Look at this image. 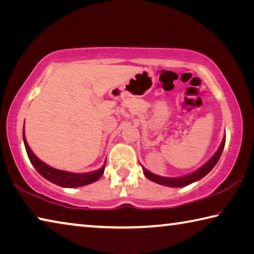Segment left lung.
<instances>
[{
	"instance_id": "8db88e82",
	"label": "left lung",
	"mask_w": 254,
	"mask_h": 254,
	"mask_svg": "<svg viewBox=\"0 0 254 254\" xmlns=\"http://www.w3.org/2000/svg\"><path fill=\"white\" fill-rule=\"evenodd\" d=\"M225 145V137L222 141V144L220 145V148L216 152H215L214 156L209 159V160L205 163L203 167H200L198 170H196L195 173H192L188 176H184V177H178V178H170V177H161V176H157L152 173H150L149 170L143 168V174L145 177L148 179L151 180V182H154L157 184L163 185V186H168V187H184L187 186V185L197 182L204 177V176L207 175L210 170L214 168V166L216 165L218 159H220L221 154L223 152V149H224Z\"/></svg>"
}]
</instances>
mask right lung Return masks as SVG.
<instances>
[{
	"label": "right lung",
	"instance_id": "right-lung-1",
	"mask_svg": "<svg viewBox=\"0 0 254 254\" xmlns=\"http://www.w3.org/2000/svg\"><path fill=\"white\" fill-rule=\"evenodd\" d=\"M23 142H24V147H25V150H27L30 161H31L36 170L42 176V177L46 178L47 180H49L51 183L58 185V186L67 187V188L85 186V185L96 182L97 179L101 178L103 173H104L105 167H103V168L98 169L96 171H93V173H86V174H74V173H68V171L51 168V167H49L48 165H46L45 162H42L40 159H38L36 154H34L31 151V149L29 148L27 140H25L24 130H23Z\"/></svg>",
	"mask_w": 254,
	"mask_h": 254
}]
</instances>
